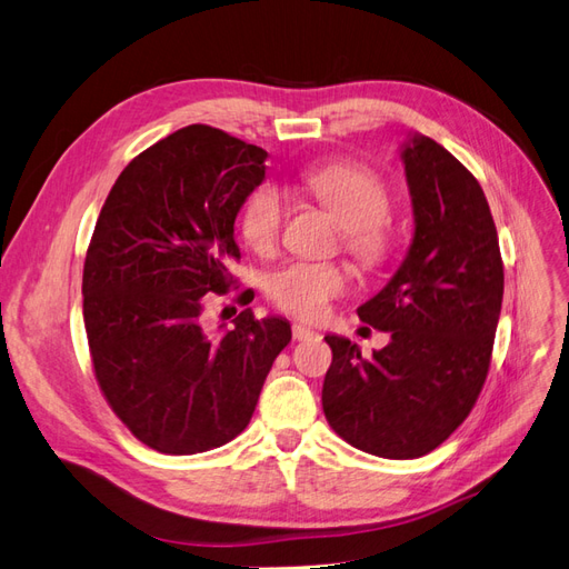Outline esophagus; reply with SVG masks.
I'll return each mask as SVG.
<instances>
[{
	"label": "esophagus",
	"mask_w": 569,
	"mask_h": 569,
	"mask_svg": "<svg viewBox=\"0 0 569 569\" xmlns=\"http://www.w3.org/2000/svg\"><path fill=\"white\" fill-rule=\"evenodd\" d=\"M291 332H295V339H299V341H308V339H316L318 337L316 330H311V327H306L301 322H295V327H291Z\"/></svg>",
	"instance_id": "34e87169"
}]
</instances>
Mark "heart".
Masks as SVG:
<instances>
[{
	"label": "heart",
	"mask_w": 569,
	"mask_h": 569,
	"mask_svg": "<svg viewBox=\"0 0 569 569\" xmlns=\"http://www.w3.org/2000/svg\"><path fill=\"white\" fill-rule=\"evenodd\" d=\"M311 192L343 228V244L366 266H377L389 251L385 220L391 211L387 184L366 168L332 163L303 176ZM284 216L282 192L274 184H261L247 199L239 228L256 251H270L278 242ZM349 287V272L335 263L291 261L270 272L266 291L284 313L303 320H320L330 301Z\"/></svg>",
	"instance_id": "heart-1"
}]
</instances>
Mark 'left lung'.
<instances>
[{
    "label": "left lung",
    "mask_w": 569,
    "mask_h": 569,
    "mask_svg": "<svg viewBox=\"0 0 569 569\" xmlns=\"http://www.w3.org/2000/svg\"><path fill=\"white\" fill-rule=\"evenodd\" d=\"M416 230L403 263L358 318L389 332L370 358L327 335L322 410L356 449L408 460L435 451L485 387L503 301V261L475 176L425 134L401 147Z\"/></svg>",
    "instance_id": "8db88e82"
}]
</instances>
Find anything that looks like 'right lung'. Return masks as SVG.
Wrapping results in <instances>:
<instances>
[{
  "label": "right lung",
  "instance_id": "right-lung-1",
  "mask_svg": "<svg viewBox=\"0 0 569 569\" xmlns=\"http://www.w3.org/2000/svg\"><path fill=\"white\" fill-rule=\"evenodd\" d=\"M266 159L218 128L187 126L134 157L101 206L82 270L84 330L109 406L153 451L232 441L291 341L284 318L256 320L251 308L232 330L203 325L206 297L232 284L234 218Z\"/></svg>",
  "mask_w": 569,
  "mask_h": 569
}]
</instances>
